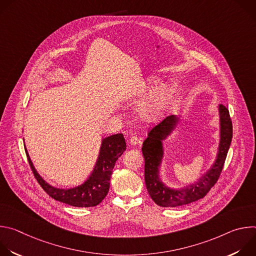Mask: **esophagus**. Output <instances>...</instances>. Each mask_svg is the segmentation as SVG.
<instances>
[{"instance_id": "34e87169", "label": "esophagus", "mask_w": 256, "mask_h": 256, "mask_svg": "<svg viewBox=\"0 0 256 256\" xmlns=\"http://www.w3.org/2000/svg\"><path fill=\"white\" fill-rule=\"evenodd\" d=\"M130 144L132 146H136V144H138V138L136 136H132L130 138Z\"/></svg>"}]
</instances>
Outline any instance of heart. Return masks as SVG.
Listing matches in <instances>:
<instances>
[{"label":"heart","mask_w":256,"mask_h":256,"mask_svg":"<svg viewBox=\"0 0 256 256\" xmlns=\"http://www.w3.org/2000/svg\"><path fill=\"white\" fill-rule=\"evenodd\" d=\"M161 85L162 81L159 78L150 77L138 91L140 96H150L138 107L140 118L146 122L160 120L174 101L176 95L174 86L167 85L160 88Z\"/></svg>","instance_id":"b5f03b06"}]
</instances>
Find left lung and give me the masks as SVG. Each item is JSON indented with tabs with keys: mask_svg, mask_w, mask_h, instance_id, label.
<instances>
[{
	"mask_svg": "<svg viewBox=\"0 0 256 256\" xmlns=\"http://www.w3.org/2000/svg\"><path fill=\"white\" fill-rule=\"evenodd\" d=\"M220 122V140L214 162L194 184L180 188L166 186L160 177V168L165 154L164 144L177 128L180 118L170 116L156 126L142 142L144 158V182L151 198L160 206L174 208L184 206L202 198L214 186L220 176L232 140V122L228 108L222 104L218 106Z\"/></svg>",
	"mask_w": 256,
	"mask_h": 256,
	"instance_id": "1",
	"label": "left lung"
}]
</instances>
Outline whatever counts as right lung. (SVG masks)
Segmentation results:
<instances>
[{"label": "right lung", "mask_w": 256, "mask_h": 256, "mask_svg": "<svg viewBox=\"0 0 256 256\" xmlns=\"http://www.w3.org/2000/svg\"><path fill=\"white\" fill-rule=\"evenodd\" d=\"M126 149L122 134H112L102 140L100 152L90 176L82 184L70 188H58L50 186L35 169L25 147V152L33 174L44 190L56 200L78 206L89 208L99 204L106 196L110 186V176L116 162Z\"/></svg>", "instance_id": "1"}]
</instances>
